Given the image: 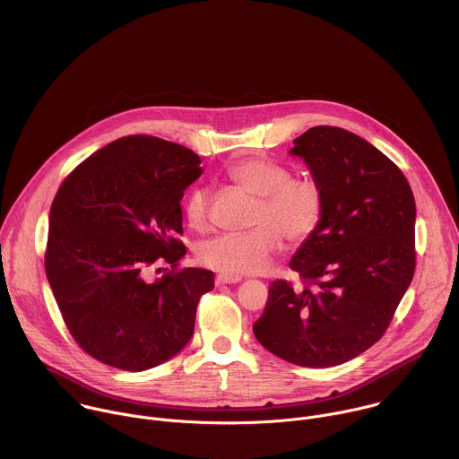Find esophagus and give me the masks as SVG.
<instances>
[{"label": "esophagus", "instance_id": "1", "mask_svg": "<svg viewBox=\"0 0 459 459\" xmlns=\"http://www.w3.org/2000/svg\"><path fill=\"white\" fill-rule=\"evenodd\" d=\"M242 277L240 275H233V273H219L215 277V282L221 286V284H235V282H240Z\"/></svg>", "mask_w": 459, "mask_h": 459}]
</instances>
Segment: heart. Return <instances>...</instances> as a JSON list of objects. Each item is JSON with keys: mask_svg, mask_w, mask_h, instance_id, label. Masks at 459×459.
<instances>
[{"mask_svg": "<svg viewBox=\"0 0 459 459\" xmlns=\"http://www.w3.org/2000/svg\"><path fill=\"white\" fill-rule=\"evenodd\" d=\"M230 177L247 193L260 197L253 219L256 228L204 242L199 249L203 264L233 275L262 273L281 251L282 237L291 244H300L320 226L325 195L313 177H291L286 166L262 157L238 160L230 168ZM184 213L193 230H208V189H193L186 199Z\"/></svg>", "mask_w": 459, "mask_h": 459, "instance_id": "heart-1", "label": "heart"}]
</instances>
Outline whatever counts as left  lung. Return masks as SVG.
<instances>
[{
  "label": "left lung",
  "mask_w": 459,
  "mask_h": 459,
  "mask_svg": "<svg viewBox=\"0 0 459 459\" xmlns=\"http://www.w3.org/2000/svg\"><path fill=\"white\" fill-rule=\"evenodd\" d=\"M325 195L316 231L290 266L302 286L273 281L253 325L270 353L304 368L355 359L389 327L415 270V199L393 160L339 127L293 139Z\"/></svg>",
  "instance_id": "8db88e82"
}]
</instances>
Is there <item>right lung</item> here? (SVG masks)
Wrapping results in <instances>:
<instances>
[{"label": "right lung", "mask_w": 459, "mask_h": 459, "mask_svg": "<svg viewBox=\"0 0 459 459\" xmlns=\"http://www.w3.org/2000/svg\"><path fill=\"white\" fill-rule=\"evenodd\" d=\"M193 150L152 135L117 139L62 184L49 212L46 273L65 325L93 359L144 371L191 341L213 272L184 268L153 282L159 260L177 266L184 191L201 177Z\"/></svg>", "instance_id": "right-lung-1"}]
</instances>
